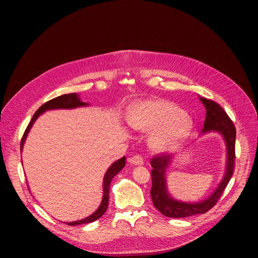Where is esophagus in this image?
<instances>
[{
    "instance_id": "34e87169",
    "label": "esophagus",
    "mask_w": 258,
    "mask_h": 258,
    "mask_svg": "<svg viewBox=\"0 0 258 258\" xmlns=\"http://www.w3.org/2000/svg\"><path fill=\"white\" fill-rule=\"evenodd\" d=\"M130 163L133 165H142L144 163V159L140 155H136L130 159Z\"/></svg>"
}]
</instances>
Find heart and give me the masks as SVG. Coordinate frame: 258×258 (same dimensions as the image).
I'll use <instances>...</instances> for the list:
<instances>
[{"label": "heart", "instance_id": "b5f03b06", "mask_svg": "<svg viewBox=\"0 0 258 258\" xmlns=\"http://www.w3.org/2000/svg\"><path fill=\"white\" fill-rule=\"evenodd\" d=\"M132 128L152 132L150 145L156 152H167L182 142L192 126L186 113L171 101L164 99L143 100L135 103L127 116Z\"/></svg>", "mask_w": 258, "mask_h": 258}]
</instances>
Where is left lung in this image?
<instances>
[{"instance_id": "1", "label": "left lung", "mask_w": 258, "mask_h": 258, "mask_svg": "<svg viewBox=\"0 0 258 258\" xmlns=\"http://www.w3.org/2000/svg\"><path fill=\"white\" fill-rule=\"evenodd\" d=\"M200 100L206 108V118L202 134L216 132L220 133L225 140L227 147L226 171L218 188L207 199L196 203L181 202L172 199L169 196L166 187L165 172L173 157L166 154H159L155 156L151 161V165L153 167L151 172L153 181L151 196L154 206L162 214L168 216V218L180 219L207 212L218 203L233 174L236 137V130L233 122L220 104L203 97H200Z\"/></svg>"}]
</instances>
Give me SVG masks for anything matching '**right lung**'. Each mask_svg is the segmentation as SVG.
<instances>
[{"instance_id":"right-lung-1","label":"right lung","mask_w":258,"mask_h":258,"mask_svg":"<svg viewBox=\"0 0 258 258\" xmlns=\"http://www.w3.org/2000/svg\"><path fill=\"white\" fill-rule=\"evenodd\" d=\"M89 105L87 102L81 101L79 99V96L76 93H71V94H64L61 95V96L55 97L53 98L49 101H47L46 103H44L42 106H40L38 110L35 112V114L33 115L31 121L29 122L28 126H27L24 135H23V138L21 141V152L23 150V145L25 143V140L27 138V135H28L30 128L32 127L34 121L38 118V116L40 114H43L44 112L48 111V110H55V108H75L78 106H86ZM125 166V157H122L121 159L117 160L116 162L108 167V169L106 170L105 174H104V178H103V197H102V201H101V204L98 207V209L95 211L92 215L88 216V218L84 219V220H79L76 222H70V223H67L69 226H75V225H83V224H87V223H92L94 221L98 220L99 218L103 215V213L106 211L107 205H108V192H110V186H111V182L113 180V178L115 175Z\"/></svg>"}]
</instances>
